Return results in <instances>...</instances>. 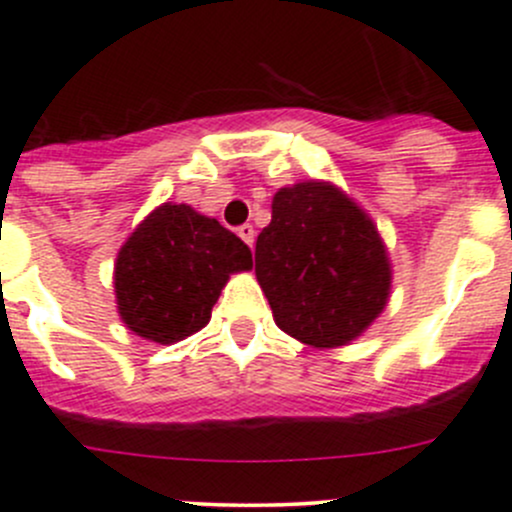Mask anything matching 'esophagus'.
<instances>
[{
	"mask_svg": "<svg viewBox=\"0 0 512 512\" xmlns=\"http://www.w3.org/2000/svg\"><path fill=\"white\" fill-rule=\"evenodd\" d=\"M237 235H240L242 240H245L247 245L252 247V242H255V227H252V225H240V227H237Z\"/></svg>",
	"mask_w": 512,
	"mask_h": 512,
	"instance_id": "esophagus-1",
	"label": "esophagus"
}]
</instances>
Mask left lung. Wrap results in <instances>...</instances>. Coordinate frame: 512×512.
<instances>
[{
	"label": "left lung",
	"instance_id": "8db88e82",
	"mask_svg": "<svg viewBox=\"0 0 512 512\" xmlns=\"http://www.w3.org/2000/svg\"><path fill=\"white\" fill-rule=\"evenodd\" d=\"M255 272L280 330L312 347L355 340L390 295L377 227L327 182H297L272 200L255 245Z\"/></svg>",
	"mask_w": 512,
	"mask_h": 512
}]
</instances>
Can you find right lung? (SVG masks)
<instances>
[{"label": "right lung", "instance_id": "add662e5", "mask_svg": "<svg viewBox=\"0 0 512 512\" xmlns=\"http://www.w3.org/2000/svg\"><path fill=\"white\" fill-rule=\"evenodd\" d=\"M250 267V247L235 232L192 207L165 202L119 250V315L145 340L172 345L202 330L232 272Z\"/></svg>", "mask_w": 512, "mask_h": 512}]
</instances>
